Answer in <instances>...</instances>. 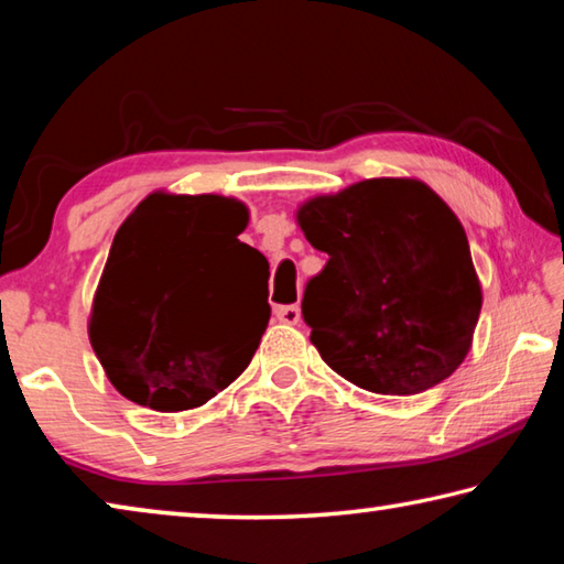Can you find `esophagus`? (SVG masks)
I'll use <instances>...</instances> for the list:
<instances>
[{"label": "esophagus", "instance_id": "obj_1", "mask_svg": "<svg viewBox=\"0 0 564 564\" xmlns=\"http://www.w3.org/2000/svg\"><path fill=\"white\" fill-rule=\"evenodd\" d=\"M275 318H279L281 323H289V326H295V323L301 321V308L299 305H279L275 308Z\"/></svg>", "mask_w": 564, "mask_h": 564}]
</instances>
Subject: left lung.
Masks as SVG:
<instances>
[{
  "instance_id": "1",
  "label": "left lung",
  "mask_w": 564,
  "mask_h": 564,
  "mask_svg": "<svg viewBox=\"0 0 564 564\" xmlns=\"http://www.w3.org/2000/svg\"><path fill=\"white\" fill-rule=\"evenodd\" d=\"M328 263L305 283L303 321L352 386L415 395L465 360L482 291L463 224L415 178H368L299 208Z\"/></svg>"
}]
</instances>
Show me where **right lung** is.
Listing matches in <instances>:
<instances>
[{"instance_id": "right-lung-1", "label": "right lung", "mask_w": 564, "mask_h": 564, "mask_svg": "<svg viewBox=\"0 0 564 564\" xmlns=\"http://www.w3.org/2000/svg\"><path fill=\"white\" fill-rule=\"evenodd\" d=\"M234 198L151 194L113 236L89 318L111 386L159 413L204 405L243 373L271 318L253 289L269 273L238 241Z\"/></svg>"}]
</instances>
